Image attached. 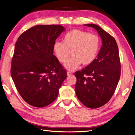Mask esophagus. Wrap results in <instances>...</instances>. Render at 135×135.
I'll list each match as a JSON object with an SVG mask.
<instances>
[{
  "label": "esophagus",
  "instance_id": "esophagus-1",
  "mask_svg": "<svg viewBox=\"0 0 135 135\" xmlns=\"http://www.w3.org/2000/svg\"><path fill=\"white\" fill-rule=\"evenodd\" d=\"M71 74H72L71 73L69 72V71H68V72H67V75H68V76H70V75H71Z\"/></svg>",
  "mask_w": 135,
  "mask_h": 135
}]
</instances>
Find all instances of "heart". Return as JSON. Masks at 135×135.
I'll return each mask as SVG.
<instances>
[{
    "label": "heart",
    "instance_id": "obj_1",
    "mask_svg": "<svg viewBox=\"0 0 135 135\" xmlns=\"http://www.w3.org/2000/svg\"><path fill=\"white\" fill-rule=\"evenodd\" d=\"M101 47V39L98 35L88 31L73 29L64 35L62 42L54 44V51L60 62H64L70 54L71 56L64 64L68 71H74L81 64L90 65L96 60Z\"/></svg>",
    "mask_w": 135,
    "mask_h": 135
}]
</instances>
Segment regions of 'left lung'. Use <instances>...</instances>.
I'll use <instances>...</instances> for the list:
<instances>
[{"label": "left lung", "instance_id": "obj_1", "mask_svg": "<svg viewBox=\"0 0 135 135\" xmlns=\"http://www.w3.org/2000/svg\"><path fill=\"white\" fill-rule=\"evenodd\" d=\"M84 26L93 27L97 31L102 46L92 64L75 73V92L85 107L96 109L107 104L115 92L120 76L119 51L115 39L100 26L95 24Z\"/></svg>", "mask_w": 135, "mask_h": 135}]
</instances>
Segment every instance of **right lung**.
Segmentation results:
<instances>
[{"label":"right lung","mask_w":135,"mask_h":135,"mask_svg":"<svg viewBox=\"0 0 135 135\" xmlns=\"http://www.w3.org/2000/svg\"><path fill=\"white\" fill-rule=\"evenodd\" d=\"M65 27L38 25L20 35L11 64V76L24 101L43 108L54 102L66 78L65 69L54 55V44Z\"/></svg>","instance_id":"1"}]
</instances>
